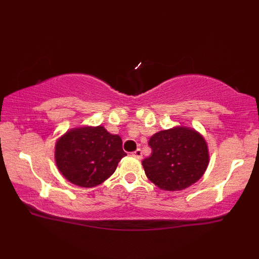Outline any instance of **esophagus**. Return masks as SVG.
Returning <instances> with one entry per match:
<instances>
[{"mask_svg":"<svg viewBox=\"0 0 259 259\" xmlns=\"http://www.w3.org/2000/svg\"><path fill=\"white\" fill-rule=\"evenodd\" d=\"M133 156L137 157V159H142V156H143L142 150H140V148H137V150H136L135 152H133Z\"/></svg>","mask_w":259,"mask_h":259,"instance_id":"34e87169","label":"esophagus"}]
</instances>
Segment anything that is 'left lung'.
<instances>
[{
	"instance_id": "left-lung-1",
	"label": "left lung",
	"mask_w": 259,
	"mask_h": 259,
	"mask_svg": "<svg viewBox=\"0 0 259 259\" xmlns=\"http://www.w3.org/2000/svg\"><path fill=\"white\" fill-rule=\"evenodd\" d=\"M143 160L147 178L165 191H182L202 177L209 163L207 143L195 130L184 126L159 131Z\"/></svg>"
}]
</instances>
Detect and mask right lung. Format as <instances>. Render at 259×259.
Returning <instances> with one entry per match:
<instances>
[{"label": "right lung", "instance_id": "obj_1", "mask_svg": "<svg viewBox=\"0 0 259 259\" xmlns=\"http://www.w3.org/2000/svg\"><path fill=\"white\" fill-rule=\"evenodd\" d=\"M126 153L119 135L104 126L73 129L56 144V163L63 176L74 185L94 187L115 171Z\"/></svg>", "mask_w": 259, "mask_h": 259}]
</instances>
